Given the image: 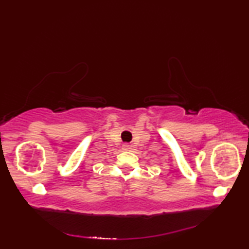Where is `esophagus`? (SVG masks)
Listing matches in <instances>:
<instances>
[{"instance_id": "34e87169", "label": "esophagus", "mask_w": 249, "mask_h": 249, "mask_svg": "<svg viewBox=\"0 0 249 249\" xmlns=\"http://www.w3.org/2000/svg\"><path fill=\"white\" fill-rule=\"evenodd\" d=\"M132 147H133L132 145L125 144V145H124V149H125V150H130V149H132Z\"/></svg>"}]
</instances>
